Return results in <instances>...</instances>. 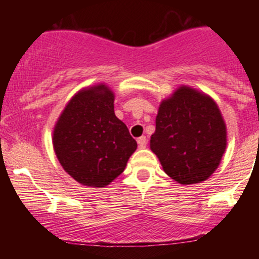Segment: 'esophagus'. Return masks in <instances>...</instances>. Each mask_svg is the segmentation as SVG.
<instances>
[{"label":"esophagus","mask_w":259,"mask_h":259,"mask_svg":"<svg viewBox=\"0 0 259 259\" xmlns=\"http://www.w3.org/2000/svg\"><path fill=\"white\" fill-rule=\"evenodd\" d=\"M138 144H139V147L140 148H145L147 145V139L146 136H141V138L138 139Z\"/></svg>","instance_id":"esophagus-1"}]
</instances>
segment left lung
Returning a JSON list of instances; mask_svg holds the SVG:
<instances>
[{
  "instance_id": "8db88e82",
  "label": "left lung",
  "mask_w": 259,
  "mask_h": 259,
  "mask_svg": "<svg viewBox=\"0 0 259 259\" xmlns=\"http://www.w3.org/2000/svg\"><path fill=\"white\" fill-rule=\"evenodd\" d=\"M150 147L178 183L207 180L227 148V126L217 103L203 92L180 86L160 102Z\"/></svg>"
}]
</instances>
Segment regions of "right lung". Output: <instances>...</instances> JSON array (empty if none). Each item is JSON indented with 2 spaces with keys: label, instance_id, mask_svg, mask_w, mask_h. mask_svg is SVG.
I'll return each mask as SVG.
<instances>
[{
  "label": "right lung",
  "instance_id": "obj_1",
  "mask_svg": "<svg viewBox=\"0 0 259 259\" xmlns=\"http://www.w3.org/2000/svg\"><path fill=\"white\" fill-rule=\"evenodd\" d=\"M53 148L74 180L105 187L123 173L138 144L114 114V94L99 84L72 97L53 129Z\"/></svg>",
  "mask_w": 259,
  "mask_h": 259
}]
</instances>
